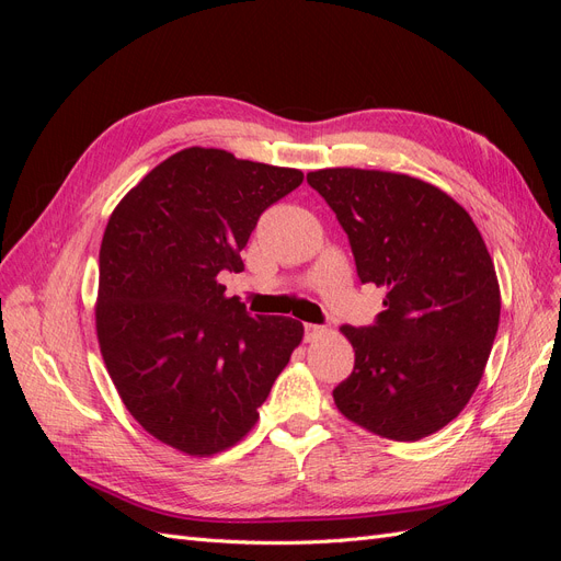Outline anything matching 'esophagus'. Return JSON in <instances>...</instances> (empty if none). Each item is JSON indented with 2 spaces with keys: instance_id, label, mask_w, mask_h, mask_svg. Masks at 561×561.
<instances>
[{
  "instance_id": "1",
  "label": "esophagus",
  "mask_w": 561,
  "mask_h": 561,
  "mask_svg": "<svg viewBox=\"0 0 561 561\" xmlns=\"http://www.w3.org/2000/svg\"><path fill=\"white\" fill-rule=\"evenodd\" d=\"M322 332H325V328L313 325V322H307V325H304V334H307V342H313V339H318Z\"/></svg>"
}]
</instances>
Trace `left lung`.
Masks as SVG:
<instances>
[{
    "instance_id": "8db88e82",
    "label": "left lung",
    "mask_w": 561,
    "mask_h": 561,
    "mask_svg": "<svg viewBox=\"0 0 561 561\" xmlns=\"http://www.w3.org/2000/svg\"><path fill=\"white\" fill-rule=\"evenodd\" d=\"M344 227L363 283L386 287L369 328L344 325L355 351L334 404L369 433L416 443L461 414L501 316L494 262L470 215L423 180L325 168L307 175Z\"/></svg>"
}]
</instances>
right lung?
<instances>
[{
	"instance_id": "1",
	"label": "right lung",
	"mask_w": 561,
	"mask_h": 561,
	"mask_svg": "<svg viewBox=\"0 0 561 561\" xmlns=\"http://www.w3.org/2000/svg\"><path fill=\"white\" fill-rule=\"evenodd\" d=\"M304 173L190 147L114 208L100 245L95 330L126 410L190 456L233 447L304 336L295 318L250 316L222 271L243 268L260 215Z\"/></svg>"
}]
</instances>
